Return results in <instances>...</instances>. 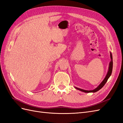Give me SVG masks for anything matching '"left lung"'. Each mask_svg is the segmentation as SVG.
<instances>
[{"mask_svg":"<svg viewBox=\"0 0 123 123\" xmlns=\"http://www.w3.org/2000/svg\"><path fill=\"white\" fill-rule=\"evenodd\" d=\"M110 57H111V60L110 62V64H109V70L108 72V73H107L105 77V79L103 80L102 81L101 83L99 86L97 87L96 89H94L92 90H84L82 89H80V88H78L77 87H75V88L80 90L81 92H86V93H88V92H96L98 91L100 89H101L104 86V85L105 84V83H106L107 80L109 79V78L110 77V76H111V75L112 74V68H113V58H112V53H110Z\"/></svg>","mask_w":123,"mask_h":123,"instance_id":"8db88e82","label":"left lung"}]
</instances>
